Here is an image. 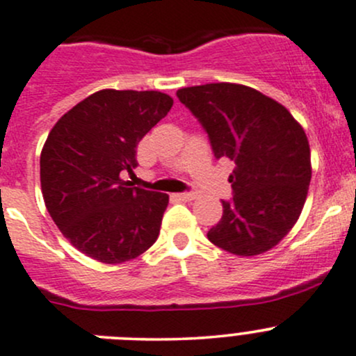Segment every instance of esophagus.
<instances>
[{"label": "esophagus", "mask_w": 356, "mask_h": 356, "mask_svg": "<svg viewBox=\"0 0 356 356\" xmlns=\"http://www.w3.org/2000/svg\"><path fill=\"white\" fill-rule=\"evenodd\" d=\"M175 197L181 201H193L194 197H196V193H193V191H186V193L175 194Z\"/></svg>", "instance_id": "obj_1"}]
</instances>
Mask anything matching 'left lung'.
Here are the masks:
<instances>
[{"label": "left lung", "mask_w": 356, "mask_h": 356, "mask_svg": "<svg viewBox=\"0 0 356 356\" xmlns=\"http://www.w3.org/2000/svg\"><path fill=\"white\" fill-rule=\"evenodd\" d=\"M177 99L207 131L216 160L235 163L209 242L237 256H257L291 230L310 184L305 131L282 104L235 83L177 90Z\"/></svg>", "instance_id": "obj_1"}]
</instances>
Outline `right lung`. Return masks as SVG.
<instances>
[{
  "instance_id": "obj_1",
  "label": "right lung",
  "mask_w": 356,
  "mask_h": 356,
  "mask_svg": "<svg viewBox=\"0 0 356 356\" xmlns=\"http://www.w3.org/2000/svg\"><path fill=\"white\" fill-rule=\"evenodd\" d=\"M174 100L162 92L100 90L66 112L40 153L44 203L66 238L118 264L155 244L168 196L131 188L136 147Z\"/></svg>"
}]
</instances>
